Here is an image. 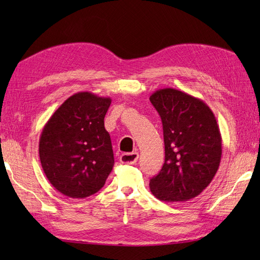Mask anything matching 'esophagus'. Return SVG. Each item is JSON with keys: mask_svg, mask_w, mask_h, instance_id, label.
Segmentation results:
<instances>
[{"mask_svg": "<svg viewBox=\"0 0 260 260\" xmlns=\"http://www.w3.org/2000/svg\"><path fill=\"white\" fill-rule=\"evenodd\" d=\"M139 158V154L137 152H132V153H123L120 156V161L122 164H128V165H133L138 161Z\"/></svg>", "mask_w": 260, "mask_h": 260, "instance_id": "obj_1", "label": "esophagus"}]
</instances>
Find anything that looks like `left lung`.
Wrapping results in <instances>:
<instances>
[{"mask_svg": "<svg viewBox=\"0 0 260 260\" xmlns=\"http://www.w3.org/2000/svg\"><path fill=\"white\" fill-rule=\"evenodd\" d=\"M149 101L161 118L165 142V162L149 188L164 202L190 201L219 168L222 147L216 117L202 100L176 89L157 90Z\"/></svg>", "mask_w": 260, "mask_h": 260, "instance_id": "1", "label": "left lung"}]
</instances>
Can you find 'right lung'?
Segmentation results:
<instances>
[{"label":"right lung","mask_w":260,"mask_h":260,"mask_svg":"<svg viewBox=\"0 0 260 260\" xmlns=\"http://www.w3.org/2000/svg\"><path fill=\"white\" fill-rule=\"evenodd\" d=\"M112 103L90 92H78L62 103L42 130L39 155L42 169L58 192L84 199L99 192L114 166L104 118Z\"/></svg>","instance_id":"1"}]
</instances>
